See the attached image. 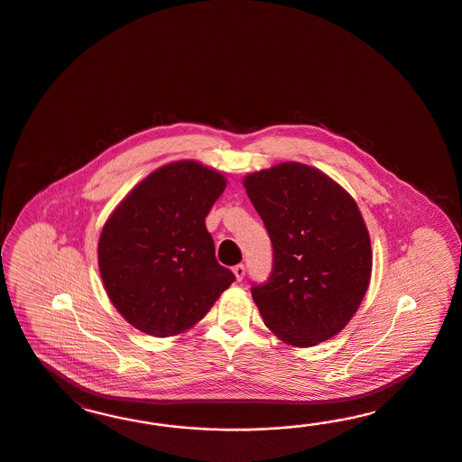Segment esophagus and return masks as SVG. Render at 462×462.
<instances>
[{"mask_svg":"<svg viewBox=\"0 0 462 462\" xmlns=\"http://www.w3.org/2000/svg\"><path fill=\"white\" fill-rule=\"evenodd\" d=\"M234 274H236L237 281L244 280V276H245V267H244V264H237V266H234Z\"/></svg>","mask_w":462,"mask_h":462,"instance_id":"obj_1","label":"esophagus"}]
</instances>
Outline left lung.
<instances>
[{
	"label": "left lung",
	"instance_id": "left-lung-1",
	"mask_svg": "<svg viewBox=\"0 0 462 462\" xmlns=\"http://www.w3.org/2000/svg\"><path fill=\"white\" fill-rule=\"evenodd\" d=\"M274 264L251 293L267 328L294 347L337 336L369 288L373 252L354 198L320 169L281 162L244 178Z\"/></svg>",
	"mask_w": 462,
	"mask_h": 462
}]
</instances>
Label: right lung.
I'll use <instances>...</instances> for the list:
<instances>
[{
  "instance_id": "1",
  "label": "right lung",
  "mask_w": 462,
  "mask_h": 462,
  "mask_svg": "<svg viewBox=\"0 0 462 462\" xmlns=\"http://www.w3.org/2000/svg\"><path fill=\"white\" fill-rule=\"evenodd\" d=\"M226 178L196 161L155 169L120 201L98 242L113 307L137 330L180 336L236 281L220 266L205 218Z\"/></svg>"
}]
</instances>
